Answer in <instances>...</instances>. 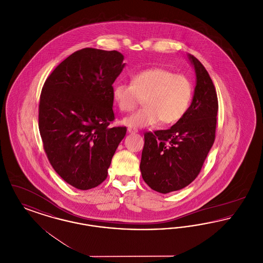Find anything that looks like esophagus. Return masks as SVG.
<instances>
[{
  "label": "esophagus",
  "mask_w": 263,
  "mask_h": 263,
  "mask_svg": "<svg viewBox=\"0 0 263 263\" xmlns=\"http://www.w3.org/2000/svg\"><path fill=\"white\" fill-rule=\"evenodd\" d=\"M128 132L129 133H137V130L133 129V128H128Z\"/></svg>",
  "instance_id": "34e87169"
}]
</instances>
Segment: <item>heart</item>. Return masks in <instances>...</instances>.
I'll list each match as a JSON object with an SVG mask.
<instances>
[{
  "instance_id": "heart-1",
  "label": "heart",
  "mask_w": 263,
  "mask_h": 263,
  "mask_svg": "<svg viewBox=\"0 0 263 263\" xmlns=\"http://www.w3.org/2000/svg\"><path fill=\"white\" fill-rule=\"evenodd\" d=\"M193 93L191 81L183 74L153 67L131 76V84L115 83L112 99L120 111L130 112L143 99L144 107L123 119L133 128L177 123L187 112Z\"/></svg>"
}]
</instances>
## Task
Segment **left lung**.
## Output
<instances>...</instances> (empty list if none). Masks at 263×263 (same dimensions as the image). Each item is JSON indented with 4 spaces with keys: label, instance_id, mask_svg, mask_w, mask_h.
Here are the masks:
<instances>
[{
    "label": "left lung",
    "instance_id": "1",
    "mask_svg": "<svg viewBox=\"0 0 263 263\" xmlns=\"http://www.w3.org/2000/svg\"><path fill=\"white\" fill-rule=\"evenodd\" d=\"M196 73V87L187 112L166 130L144 134L140 170L153 190L170 193L187 186L199 175L216 134L218 98L204 66L188 55Z\"/></svg>",
    "mask_w": 263,
    "mask_h": 263
}]
</instances>
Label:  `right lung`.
Wrapping results in <instances>:
<instances>
[{"mask_svg":"<svg viewBox=\"0 0 263 263\" xmlns=\"http://www.w3.org/2000/svg\"><path fill=\"white\" fill-rule=\"evenodd\" d=\"M118 51L84 48L60 63L40 95L38 126L51 165L74 187L88 190L107 177L126 134L114 120L112 85L122 72Z\"/></svg>","mask_w":263,"mask_h":263,"instance_id":"right-lung-1","label":"right lung"}]
</instances>
